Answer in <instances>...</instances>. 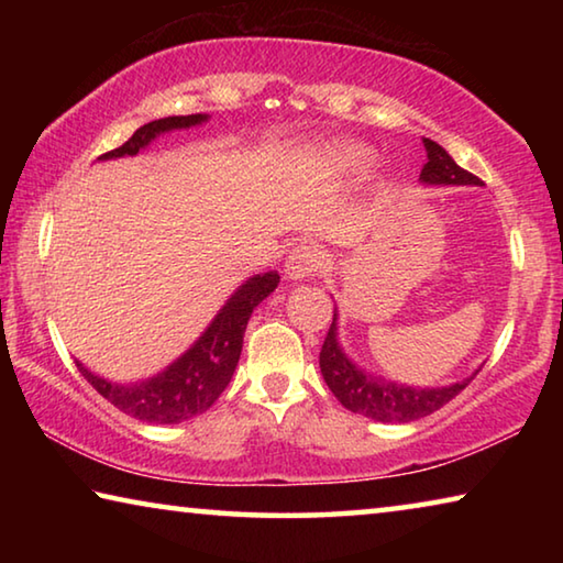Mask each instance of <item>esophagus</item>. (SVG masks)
<instances>
[{
    "mask_svg": "<svg viewBox=\"0 0 563 563\" xmlns=\"http://www.w3.org/2000/svg\"><path fill=\"white\" fill-rule=\"evenodd\" d=\"M322 265H325V255L316 245H298L285 261V273H288L290 280H302L316 275Z\"/></svg>",
    "mask_w": 563,
    "mask_h": 563,
    "instance_id": "esophagus-1",
    "label": "esophagus"
}]
</instances>
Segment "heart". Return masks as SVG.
<instances>
[{
  "label": "heart",
  "mask_w": 563,
  "mask_h": 563,
  "mask_svg": "<svg viewBox=\"0 0 563 563\" xmlns=\"http://www.w3.org/2000/svg\"><path fill=\"white\" fill-rule=\"evenodd\" d=\"M328 164L342 170V174H355V170L367 168L369 164V151L357 144H340L328 151Z\"/></svg>",
  "instance_id": "1"
}]
</instances>
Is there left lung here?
Here are the masks:
<instances>
[{"label": "left lung", "instance_id": "1", "mask_svg": "<svg viewBox=\"0 0 563 563\" xmlns=\"http://www.w3.org/2000/svg\"><path fill=\"white\" fill-rule=\"evenodd\" d=\"M427 151V164L419 178L424 184L434 186H464V184H482L479 178L470 170L460 168L452 161V156L437 144L432 139H422ZM320 373L325 377L330 393L340 399L342 407L350 412L377 419V422H415L427 415L437 412L446 402L462 393L470 385V379L456 383L452 387H432V389H415L395 383H385V379L369 377L357 369L352 362L342 355L335 335V318L328 330V338L322 342L320 350Z\"/></svg>", "mask_w": 563, "mask_h": 563}]
</instances>
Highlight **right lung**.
I'll return each mask as SVG.
<instances>
[{
  "instance_id": "obj_1",
  "label": "right lung",
  "mask_w": 563,
  "mask_h": 563,
  "mask_svg": "<svg viewBox=\"0 0 563 563\" xmlns=\"http://www.w3.org/2000/svg\"><path fill=\"white\" fill-rule=\"evenodd\" d=\"M203 113H190V117H166L158 121L144 123L126 144L107 151L99 158H119V156H133L139 148H144L148 141H154L158 133L170 129H186L196 126V123L206 121ZM280 275L265 273L255 275L245 285L235 290L231 300L223 305L201 340L190 347L184 357H178L166 373L146 379L139 385H117L109 379H101L91 375L87 367H79V373L87 377V383L97 389V393L109 399V402L121 409L123 415L136 417L141 422L154 424H178L186 419L203 415L223 389L231 383L235 373L238 360H241L243 350V332L251 312L255 310L263 298L278 288Z\"/></svg>"
}]
</instances>
